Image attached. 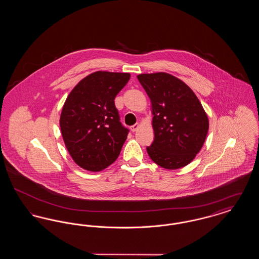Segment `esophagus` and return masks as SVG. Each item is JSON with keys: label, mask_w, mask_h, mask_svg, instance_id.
Returning a JSON list of instances; mask_svg holds the SVG:
<instances>
[{"label": "esophagus", "mask_w": 259, "mask_h": 259, "mask_svg": "<svg viewBox=\"0 0 259 259\" xmlns=\"http://www.w3.org/2000/svg\"><path fill=\"white\" fill-rule=\"evenodd\" d=\"M139 127H140V124L136 123L134 124L133 126H131V127H130V129H131V131H132V132H136V131L139 129Z\"/></svg>", "instance_id": "esophagus-1"}]
</instances>
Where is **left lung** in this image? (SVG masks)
I'll return each instance as SVG.
<instances>
[{
	"label": "left lung",
	"instance_id": "left-lung-1",
	"mask_svg": "<svg viewBox=\"0 0 259 259\" xmlns=\"http://www.w3.org/2000/svg\"><path fill=\"white\" fill-rule=\"evenodd\" d=\"M151 103L154 141L149 157L164 169L188 165L203 147L209 118L197 96L185 82L167 73L139 74Z\"/></svg>",
	"mask_w": 259,
	"mask_h": 259
}]
</instances>
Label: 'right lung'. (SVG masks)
<instances>
[{
	"label": "right lung",
	"mask_w": 259,
	"mask_h": 259,
	"mask_svg": "<svg viewBox=\"0 0 259 259\" xmlns=\"http://www.w3.org/2000/svg\"><path fill=\"white\" fill-rule=\"evenodd\" d=\"M129 79V73L98 71L82 78L66 99L62 137L80 168L100 172L117 159L129 130L119 121L114 98Z\"/></svg>",
	"instance_id": "right-lung-1"
}]
</instances>
